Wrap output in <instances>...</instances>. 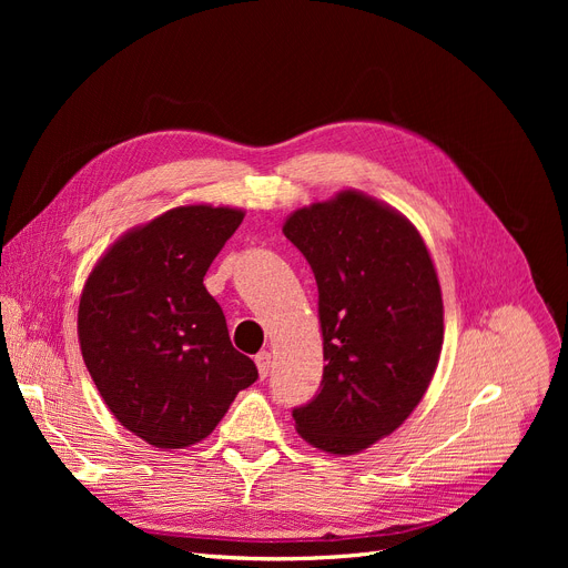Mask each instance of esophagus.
<instances>
[{
  "instance_id": "34e87169",
  "label": "esophagus",
  "mask_w": 568,
  "mask_h": 568,
  "mask_svg": "<svg viewBox=\"0 0 568 568\" xmlns=\"http://www.w3.org/2000/svg\"><path fill=\"white\" fill-rule=\"evenodd\" d=\"M255 364H257L260 377H266V375H268V368H272V354H268V352H260V354L255 356Z\"/></svg>"
}]
</instances>
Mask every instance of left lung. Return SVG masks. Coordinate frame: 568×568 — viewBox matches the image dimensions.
Returning a JSON list of instances; mask_svg holds the SVG:
<instances>
[{"instance_id": "1", "label": "left lung", "mask_w": 568, "mask_h": 568, "mask_svg": "<svg viewBox=\"0 0 568 568\" xmlns=\"http://www.w3.org/2000/svg\"><path fill=\"white\" fill-rule=\"evenodd\" d=\"M283 234L317 283L320 394L292 416L315 449L352 456L392 435L422 403L444 341V306L424 239L359 191L296 209Z\"/></svg>"}]
</instances>
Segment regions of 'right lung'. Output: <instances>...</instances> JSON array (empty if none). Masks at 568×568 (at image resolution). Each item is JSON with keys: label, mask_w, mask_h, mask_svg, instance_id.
<instances>
[{"label": "right lung", "mask_w": 568, "mask_h": 568, "mask_svg": "<svg viewBox=\"0 0 568 568\" xmlns=\"http://www.w3.org/2000/svg\"><path fill=\"white\" fill-rule=\"evenodd\" d=\"M242 221L232 206H174L119 236L82 287L84 366L114 419L156 449L212 435L257 379L202 283Z\"/></svg>", "instance_id": "right-lung-1"}]
</instances>
